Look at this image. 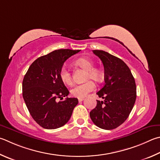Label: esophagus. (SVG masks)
I'll return each mask as SVG.
<instances>
[{"instance_id": "esophagus-1", "label": "esophagus", "mask_w": 160, "mask_h": 160, "mask_svg": "<svg viewBox=\"0 0 160 160\" xmlns=\"http://www.w3.org/2000/svg\"><path fill=\"white\" fill-rule=\"evenodd\" d=\"M84 100V98H78V101L79 102H81V101H82Z\"/></svg>"}]
</instances>
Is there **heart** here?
<instances>
[{"label": "heart", "instance_id": "obj_1", "mask_svg": "<svg viewBox=\"0 0 160 160\" xmlns=\"http://www.w3.org/2000/svg\"><path fill=\"white\" fill-rule=\"evenodd\" d=\"M76 64L88 70L87 79L92 78L96 81H101L103 79V73L100 69L94 68V63L88 58H80L75 61ZM59 77L63 83L70 85L72 82V75L69 68L66 66H63L60 68ZM96 89V85L92 80H88L85 82L77 84L72 87L71 93L72 96L78 98L85 97L89 92Z\"/></svg>", "mask_w": 160, "mask_h": 160}]
</instances>
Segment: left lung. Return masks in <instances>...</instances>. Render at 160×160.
<instances>
[{"instance_id": "obj_1", "label": "left lung", "mask_w": 160, "mask_h": 160, "mask_svg": "<svg viewBox=\"0 0 160 160\" xmlns=\"http://www.w3.org/2000/svg\"><path fill=\"white\" fill-rule=\"evenodd\" d=\"M104 66L105 84L97 94L98 101L89 112L93 122L101 129L110 130L121 125L134 106L136 87L129 68L120 58L103 50H93Z\"/></svg>"}]
</instances>
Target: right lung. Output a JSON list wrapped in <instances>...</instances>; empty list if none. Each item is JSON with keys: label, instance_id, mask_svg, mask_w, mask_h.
<instances>
[{"label": "right lung", "instance_id": "obj_1", "mask_svg": "<svg viewBox=\"0 0 160 160\" xmlns=\"http://www.w3.org/2000/svg\"><path fill=\"white\" fill-rule=\"evenodd\" d=\"M80 50L61 49L38 58L31 63L22 82V95L31 117L40 127L54 129L70 120L78 103L76 98H66L69 91L60 79L59 71L69 57Z\"/></svg>", "mask_w": 160, "mask_h": 160}]
</instances>
